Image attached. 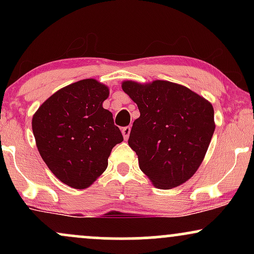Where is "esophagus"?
<instances>
[{"instance_id": "34e87169", "label": "esophagus", "mask_w": 254, "mask_h": 254, "mask_svg": "<svg viewBox=\"0 0 254 254\" xmlns=\"http://www.w3.org/2000/svg\"><path fill=\"white\" fill-rule=\"evenodd\" d=\"M130 131H131V127H123V129H122V133H123V137H124L125 141L129 138Z\"/></svg>"}]
</instances>
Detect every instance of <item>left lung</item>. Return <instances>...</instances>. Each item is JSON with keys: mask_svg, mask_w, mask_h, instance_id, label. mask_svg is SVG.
Listing matches in <instances>:
<instances>
[{"mask_svg": "<svg viewBox=\"0 0 254 254\" xmlns=\"http://www.w3.org/2000/svg\"><path fill=\"white\" fill-rule=\"evenodd\" d=\"M122 88L141 113L127 141L141 171L157 189L182 185L196 173L210 144L212 105L188 87L168 81H124Z\"/></svg>", "mask_w": 254, "mask_h": 254, "instance_id": "8db88e82", "label": "left lung"}]
</instances>
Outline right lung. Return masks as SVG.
<instances>
[{"mask_svg":"<svg viewBox=\"0 0 254 254\" xmlns=\"http://www.w3.org/2000/svg\"><path fill=\"white\" fill-rule=\"evenodd\" d=\"M109 87L94 78L57 90L32 118L37 148L52 173L74 189L92 185L123 135L103 107Z\"/></svg>","mask_w":254,"mask_h":254,"instance_id":"right-lung-1","label":"right lung"}]
</instances>
